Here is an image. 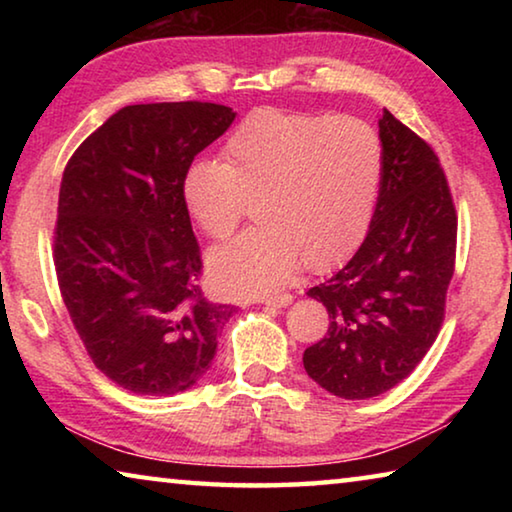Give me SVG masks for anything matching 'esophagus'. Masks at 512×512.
<instances>
[{
  "label": "esophagus",
  "instance_id": "esophagus-1",
  "mask_svg": "<svg viewBox=\"0 0 512 512\" xmlns=\"http://www.w3.org/2000/svg\"><path fill=\"white\" fill-rule=\"evenodd\" d=\"M257 302L268 307H287L291 302V293H275V296H262Z\"/></svg>",
  "mask_w": 512,
  "mask_h": 512
}]
</instances>
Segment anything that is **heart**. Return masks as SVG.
Masks as SVG:
<instances>
[{"instance_id": "obj_1", "label": "heart", "mask_w": 512, "mask_h": 512, "mask_svg": "<svg viewBox=\"0 0 512 512\" xmlns=\"http://www.w3.org/2000/svg\"><path fill=\"white\" fill-rule=\"evenodd\" d=\"M384 180V144L368 121L259 108L221 146V162L192 160L180 198L198 230L223 241L248 212L259 221L210 255L225 293L280 287L305 262L325 273L366 239Z\"/></svg>"}]
</instances>
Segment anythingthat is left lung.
Masks as SVG:
<instances>
[{
	"mask_svg": "<svg viewBox=\"0 0 512 512\" xmlns=\"http://www.w3.org/2000/svg\"><path fill=\"white\" fill-rule=\"evenodd\" d=\"M384 180L361 248L307 296L329 314L302 354L307 375L343 400L391 391L415 370L445 320L458 216L431 146L384 110Z\"/></svg>",
	"mask_w": 512,
	"mask_h": 512,
	"instance_id": "1",
	"label": "left lung"
}]
</instances>
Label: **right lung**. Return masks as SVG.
<instances>
[{
  "instance_id": "add662e5",
  "label": "right lung",
  "mask_w": 512,
  "mask_h": 512,
  "mask_svg": "<svg viewBox=\"0 0 512 512\" xmlns=\"http://www.w3.org/2000/svg\"><path fill=\"white\" fill-rule=\"evenodd\" d=\"M232 121V108L207 101L126 106L63 171L60 296L94 366L131 393L192 388L232 316L198 287L201 248L180 198L187 164Z\"/></svg>"
}]
</instances>
